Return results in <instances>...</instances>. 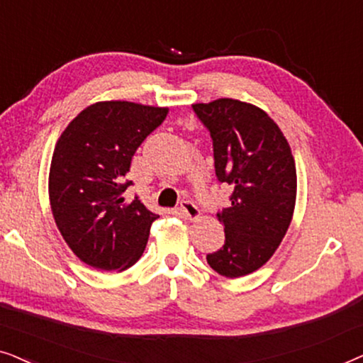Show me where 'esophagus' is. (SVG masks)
<instances>
[{"instance_id":"esophagus-1","label":"esophagus","mask_w":363,"mask_h":363,"mask_svg":"<svg viewBox=\"0 0 363 363\" xmlns=\"http://www.w3.org/2000/svg\"><path fill=\"white\" fill-rule=\"evenodd\" d=\"M180 211L183 213V216H185L186 220H196V218L200 216V210H198V206L190 200H182Z\"/></svg>"}]
</instances>
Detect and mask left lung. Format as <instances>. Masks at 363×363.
Here are the masks:
<instances>
[{
  "instance_id": "8db88e82",
  "label": "left lung",
  "mask_w": 363,
  "mask_h": 363,
  "mask_svg": "<svg viewBox=\"0 0 363 363\" xmlns=\"http://www.w3.org/2000/svg\"><path fill=\"white\" fill-rule=\"evenodd\" d=\"M210 132L218 180L231 186V206L218 213L225 245L206 256L225 277H241L269 261L296 206V163L277 123L236 99L193 104Z\"/></svg>"
}]
</instances>
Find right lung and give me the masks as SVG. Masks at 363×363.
<instances>
[{
    "mask_svg": "<svg viewBox=\"0 0 363 363\" xmlns=\"http://www.w3.org/2000/svg\"><path fill=\"white\" fill-rule=\"evenodd\" d=\"M167 107L127 101L89 106L61 133L49 170L54 221L74 255L102 271H123L145 251L158 215L122 193L133 153L165 121Z\"/></svg>",
    "mask_w": 363,
    "mask_h": 363,
    "instance_id": "obj_1",
    "label": "right lung"
}]
</instances>
